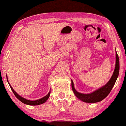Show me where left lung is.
<instances>
[{
  "mask_svg": "<svg viewBox=\"0 0 126 126\" xmlns=\"http://www.w3.org/2000/svg\"><path fill=\"white\" fill-rule=\"evenodd\" d=\"M119 73V59L116 51V64L113 75L107 83L97 90L91 94H84L78 92L74 87L73 81H72V88L75 96L81 100L85 103H97L103 100L108 95L114 86Z\"/></svg>",
  "mask_w": 126,
  "mask_h": 126,
  "instance_id": "8db88e82",
  "label": "left lung"
}]
</instances>
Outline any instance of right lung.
<instances>
[{
	"instance_id": "add662e5",
	"label": "right lung",
	"mask_w": 126,
	"mask_h": 126,
	"mask_svg": "<svg viewBox=\"0 0 126 126\" xmlns=\"http://www.w3.org/2000/svg\"><path fill=\"white\" fill-rule=\"evenodd\" d=\"M7 82H8V79H7ZM8 84H9L10 88H11L12 91H13L14 94H15V96H16V97L18 99V100H19L22 102L24 104H27V105H30V106H37V105H39V104H43V103H45L46 100L49 99V96H50V91L49 92V94H48L47 95H46L45 96H44V97L41 98L40 99H38V100H34V101H32V100H27L25 99V98L22 97V96H20V95H19V94H17V93L15 92V91L14 90V89L12 88V87L10 85L9 82H8Z\"/></svg>"
}]
</instances>
